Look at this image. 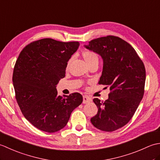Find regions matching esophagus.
I'll use <instances>...</instances> for the list:
<instances>
[{
	"label": "esophagus",
	"mask_w": 160,
	"mask_h": 160,
	"mask_svg": "<svg viewBox=\"0 0 160 160\" xmlns=\"http://www.w3.org/2000/svg\"><path fill=\"white\" fill-rule=\"evenodd\" d=\"M91 101V99L89 98L87 96H83V104H87L88 102H89Z\"/></svg>",
	"instance_id": "1"
}]
</instances>
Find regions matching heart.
I'll return each mask as SVG.
<instances>
[{"label": "heart", "mask_w": 160, "mask_h": 160, "mask_svg": "<svg viewBox=\"0 0 160 160\" xmlns=\"http://www.w3.org/2000/svg\"><path fill=\"white\" fill-rule=\"evenodd\" d=\"M82 56L84 58V60H85V62H87L88 66L93 62H98V61H99V58H98V56L97 54L95 52H92V51H90V50H87V51H85V52H84L82 53ZM71 60H69V61H68L67 64V68L69 67V64H71Z\"/></svg>", "instance_id": "1"}]
</instances>
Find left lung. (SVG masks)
<instances>
[{
	"instance_id": "1",
	"label": "left lung",
	"mask_w": 160,
	"mask_h": 160,
	"mask_svg": "<svg viewBox=\"0 0 160 160\" xmlns=\"http://www.w3.org/2000/svg\"><path fill=\"white\" fill-rule=\"evenodd\" d=\"M84 47L102 57L103 69L98 84L109 86L111 91L104 102L93 99L98 111L91 122L101 131H114L130 121L143 98L144 64L130 44L117 36L96 38Z\"/></svg>"
}]
</instances>
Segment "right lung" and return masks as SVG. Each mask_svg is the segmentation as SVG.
<instances>
[{
  "mask_svg": "<svg viewBox=\"0 0 160 160\" xmlns=\"http://www.w3.org/2000/svg\"><path fill=\"white\" fill-rule=\"evenodd\" d=\"M79 45L43 38L29 44L19 54L12 77L16 99L25 118L40 130L54 132L63 128L71 112L82 102L79 93L62 97L56 90Z\"/></svg>",
  "mask_w": 160,
  "mask_h": 160,
  "instance_id": "obj_1",
  "label": "right lung"
}]
</instances>
